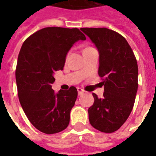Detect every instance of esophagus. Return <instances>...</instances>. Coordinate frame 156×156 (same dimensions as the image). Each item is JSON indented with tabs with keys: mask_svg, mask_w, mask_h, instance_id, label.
<instances>
[{
	"mask_svg": "<svg viewBox=\"0 0 156 156\" xmlns=\"http://www.w3.org/2000/svg\"><path fill=\"white\" fill-rule=\"evenodd\" d=\"M78 95H82L84 94V90H83L82 88H78Z\"/></svg>",
	"mask_w": 156,
	"mask_h": 156,
	"instance_id": "esophagus-1",
	"label": "esophagus"
}]
</instances>
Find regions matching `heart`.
Returning a JSON list of instances; mask_svg holds the SVG:
<instances>
[{
  "label": "heart",
  "mask_w": 156,
  "mask_h": 156,
  "mask_svg": "<svg viewBox=\"0 0 156 156\" xmlns=\"http://www.w3.org/2000/svg\"><path fill=\"white\" fill-rule=\"evenodd\" d=\"M90 48H85L84 50H86V49H90Z\"/></svg>",
  "instance_id": "b5f03b06"
}]
</instances>
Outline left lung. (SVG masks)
I'll return each mask as SVG.
<instances>
[{
  "label": "left lung",
  "mask_w": 156,
  "mask_h": 156,
  "mask_svg": "<svg viewBox=\"0 0 156 156\" xmlns=\"http://www.w3.org/2000/svg\"><path fill=\"white\" fill-rule=\"evenodd\" d=\"M97 48L98 75L103 78V98L93 94L94 103L88 108L89 122L96 129L113 133L127 120L138 90V65L124 37L108 28H81Z\"/></svg>",
  "instance_id": "1"
}]
</instances>
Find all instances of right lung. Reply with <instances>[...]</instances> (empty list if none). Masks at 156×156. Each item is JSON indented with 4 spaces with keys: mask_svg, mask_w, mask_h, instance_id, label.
<instances>
[{
    "mask_svg": "<svg viewBox=\"0 0 156 156\" xmlns=\"http://www.w3.org/2000/svg\"><path fill=\"white\" fill-rule=\"evenodd\" d=\"M86 37L78 28L46 27L27 39L16 69L18 98L32 124L45 134L64 130L78 97L75 87L55 93L53 74L64 67L66 57L78 41Z\"/></svg>",
    "mask_w": 156,
    "mask_h": 156,
    "instance_id": "right-lung-1",
    "label": "right lung"
}]
</instances>
